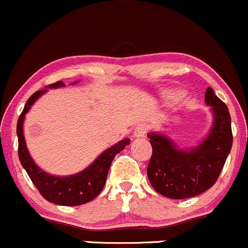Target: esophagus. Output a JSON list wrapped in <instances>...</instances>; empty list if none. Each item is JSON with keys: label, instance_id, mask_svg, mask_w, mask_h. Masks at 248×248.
<instances>
[{"label": "esophagus", "instance_id": "34e87169", "mask_svg": "<svg viewBox=\"0 0 248 248\" xmlns=\"http://www.w3.org/2000/svg\"><path fill=\"white\" fill-rule=\"evenodd\" d=\"M147 130H148V126L145 124H139L134 129V137L135 138H142L145 137Z\"/></svg>", "mask_w": 248, "mask_h": 248}]
</instances>
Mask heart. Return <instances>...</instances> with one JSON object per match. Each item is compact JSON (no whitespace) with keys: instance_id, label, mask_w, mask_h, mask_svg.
Here are the masks:
<instances>
[{"instance_id":"heart-1","label":"heart","mask_w":248,"mask_h":248,"mask_svg":"<svg viewBox=\"0 0 248 248\" xmlns=\"http://www.w3.org/2000/svg\"><path fill=\"white\" fill-rule=\"evenodd\" d=\"M173 96H176V94H168V97H173Z\"/></svg>"}]
</instances>
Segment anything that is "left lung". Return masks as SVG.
Masks as SVG:
<instances>
[{"mask_svg": "<svg viewBox=\"0 0 248 248\" xmlns=\"http://www.w3.org/2000/svg\"><path fill=\"white\" fill-rule=\"evenodd\" d=\"M205 102L212 107L213 126L197 147L180 149L164 134L147 135L153 148L147 175L153 188L164 197H197L211 188L221 173L233 143L231 115L211 87L206 91Z\"/></svg>", "mask_w": 248, "mask_h": 248, "instance_id": "obj_1", "label": "left lung"}]
</instances>
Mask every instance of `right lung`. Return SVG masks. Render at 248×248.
I'll return each mask as SVG.
<instances>
[{
  "instance_id": "right-lung-1",
  "label": "right lung",
  "mask_w": 248,
  "mask_h": 248,
  "mask_svg": "<svg viewBox=\"0 0 248 248\" xmlns=\"http://www.w3.org/2000/svg\"><path fill=\"white\" fill-rule=\"evenodd\" d=\"M63 86L64 83L62 81H58L55 83L49 84L47 88H59V87ZM46 92L47 89L35 92L28 99L20 118H18L17 127H16V133H17L18 138V159L32 184L39 189L41 195L49 202L61 206L83 205V203L95 199L100 194L105 186L106 180H107L111 161L116 154L124 149L127 145H129L130 141L129 139H124V140L119 141L118 143L109 147L100 154L93 164L88 166L86 170L74 174V175L55 176L46 173L31 159L23 137L24 116L34 105V102Z\"/></svg>"
}]
</instances>
